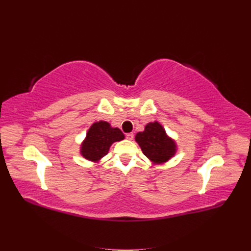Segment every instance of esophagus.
Returning a JSON list of instances; mask_svg holds the SVG:
<instances>
[{
	"instance_id": "obj_1",
	"label": "esophagus",
	"mask_w": 251,
	"mask_h": 251,
	"mask_svg": "<svg viewBox=\"0 0 251 251\" xmlns=\"http://www.w3.org/2000/svg\"><path fill=\"white\" fill-rule=\"evenodd\" d=\"M126 137L128 140H132L134 138V134L133 133H127V134H126Z\"/></svg>"
}]
</instances>
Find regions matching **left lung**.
Instances as JSON below:
<instances>
[{
	"label": "left lung",
	"instance_id": "1",
	"mask_svg": "<svg viewBox=\"0 0 251 251\" xmlns=\"http://www.w3.org/2000/svg\"><path fill=\"white\" fill-rule=\"evenodd\" d=\"M135 140L142 153L154 163L166 162L176 153V144L157 121L148 124L143 132L136 134Z\"/></svg>",
	"mask_w": 251,
	"mask_h": 251
}]
</instances>
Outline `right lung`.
I'll return each mask as SVG.
<instances>
[{"instance_id": "add662e5", "label": "right lung", "mask_w": 251, "mask_h": 251, "mask_svg": "<svg viewBox=\"0 0 251 251\" xmlns=\"http://www.w3.org/2000/svg\"><path fill=\"white\" fill-rule=\"evenodd\" d=\"M125 138L118 127H112L109 123L98 121L89 128L87 137L81 144L80 153L90 161H98L108 154L111 144Z\"/></svg>"}]
</instances>
